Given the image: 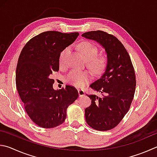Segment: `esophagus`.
I'll use <instances>...</instances> for the list:
<instances>
[{
    "label": "esophagus",
    "instance_id": "obj_1",
    "mask_svg": "<svg viewBox=\"0 0 157 157\" xmlns=\"http://www.w3.org/2000/svg\"><path fill=\"white\" fill-rule=\"evenodd\" d=\"M78 94H79V97H83L85 95V92L84 90L82 89H78Z\"/></svg>",
    "mask_w": 157,
    "mask_h": 157
}]
</instances>
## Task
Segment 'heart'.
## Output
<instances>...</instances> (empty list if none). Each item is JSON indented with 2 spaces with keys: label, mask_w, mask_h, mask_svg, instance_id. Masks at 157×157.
Returning a JSON list of instances; mask_svg holds the SVG:
<instances>
[{
  "label": "heart",
  "mask_w": 157,
  "mask_h": 157,
  "mask_svg": "<svg viewBox=\"0 0 157 157\" xmlns=\"http://www.w3.org/2000/svg\"><path fill=\"white\" fill-rule=\"evenodd\" d=\"M70 47H67L62 51L59 55V64L63 65L65 59L70 52ZM78 49L85 60L87 61V66L95 74H99L103 71L107 65V58L104 55L97 56L98 49L90 42L84 41L78 45ZM90 78L87 71L71 70L66 76L68 83L75 87L84 86Z\"/></svg>",
  "instance_id": "heart-1"
}]
</instances>
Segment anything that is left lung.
<instances>
[{"label": "left lung", "instance_id": "1", "mask_svg": "<svg viewBox=\"0 0 157 157\" xmlns=\"http://www.w3.org/2000/svg\"><path fill=\"white\" fill-rule=\"evenodd\" d=\"M82 36L100 44L108 59L105 72L90 86L103 97L87 95L91 104L85 109V119L93 129L109 130L120 123L130 107L136 88L135 69L129 54L115 36L99 30Z\"/></svg>", "mask_w": 157, "mask_h": 157}]
</instances>
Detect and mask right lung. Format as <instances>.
<instances>
[{"instance_id":"add662e5","label":"right lung","mask_w":157,"mask_h":157,"mask_svg":"<svg viewBox=\"0 0 157 157\" xmlns=\"http://www.w3.org/2000/svg\"><path fill=\"white\" fill-rule=\"evenodd\" d=\"M78 36V32L45 31L27 42L20 54L16 88L27 115L40 127L51 128L62 124L67 108L78 98V90L69 85L54 90L51 79L53 72L59 71L62 51Z\"/></svg>"}]
</instances>
